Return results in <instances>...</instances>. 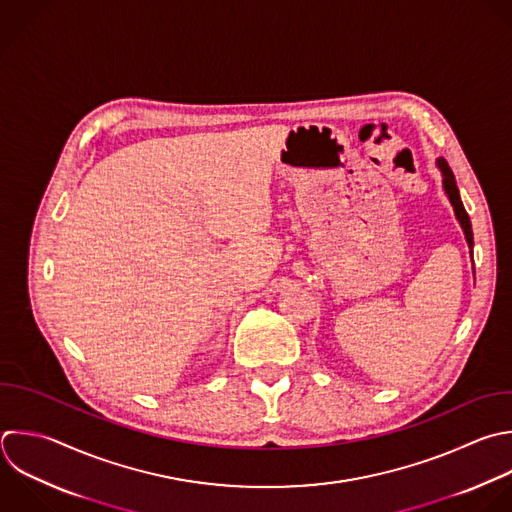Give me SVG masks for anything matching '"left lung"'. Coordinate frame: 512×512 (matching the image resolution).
I'll use <instances>...</instances> for the list:
<instances>
[{"label": "left lung", "instance_id": "1", "mask_svg": "<svg viewBox=\"0 0 512 512\" xmlns=\"http://www.w3.org/2000/svg\"><path fill=\"white\" fill-rule=\"evenodd\" d=\"M438 168H440V172H442V176H444V178H442V184H444V190H446V194H448V200H450L452 206H454V214H456V218H458V222H460V226H462V230H464L468 248L472 250V246H474V240H472V226H470V218H468V214H466V210H464V206H462V200H460V194H458V188H456L454 174H452L448 162L442 160V158L438 160Z\"/></svg>", "mask_w": 512, "mask_h": 512}]
</instances>
